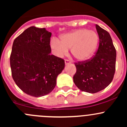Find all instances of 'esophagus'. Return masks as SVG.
<instances>
[{"label": "esophagus", "instance_id": "1", "mask_svg": "<svg viewBox=\"0 0 127 127\" xmlns=\"http://www.w3.org/2000/svg\"><path fill=\"white\" fill-rule=\"evenodd\" d=\"M65 64L66 65H67V64H71V63L70 62V61H69V60H65Z\"/></svg>", "mask_w": 127, "mask_h": 127}]
</instances>
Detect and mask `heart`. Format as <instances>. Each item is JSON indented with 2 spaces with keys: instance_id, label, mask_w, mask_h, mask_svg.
Masks as SVG:
<instances>
[{
  "instance_id": "b5f03b06",
  "label": "heart",
  "mask_w": 127,
  "mask_h": 127,
  "mask_svg": "<svg viewBox=\"0 0 127 127\" xmlns=\"http://www.w3.org/2000/svg\"><path fill=\"white\" fill-rule=\"evenodd\" d=\"M51 40L50 47L53 54L59 58L68 53L71 48L72 55L80 62L88 61L93 56L99 43V36L95 31L79 29Z\"/></svg>"
}]
</instances>
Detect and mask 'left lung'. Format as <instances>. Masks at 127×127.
Instances as JSON below:
<instances>
[{
	"mask_svg": "<svg viewBox=\"0 0 127 127\" xmlns=\"http://www.w3.org/2000/svg\"><path fill=\"white\" fill-rule=\"evenodd\" d=\"M99 39L98 51L92 59L75 63L73 80L83 92L95 93L111 83L116 71V50L109 33L96 24Z\"/></svg>",
	"mask_w": 127,
	"mask_h": 127,
	"instance_id": "left-lung-1",
	"label": "left lung"
}]
</instances>
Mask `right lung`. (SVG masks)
I'll use <instances>...</instances> for the list:
<instances>
[{"label":"right lung","mask_w":127,"mask_h":127,"mask_svg":"<svg viewBox=\"0 0 127 127\" xmlns=\"http://www.w3.org/2000/svg\"><path fill=\"white\" fill-rule=\"evenodd\" d=\"M52 33L31 26L14 40L10 67L14 81L23 92L34 97L50 93L64 68L62 58L51 55Z\"/></svg>","instance_id":"add662e5"}]
</instances>
